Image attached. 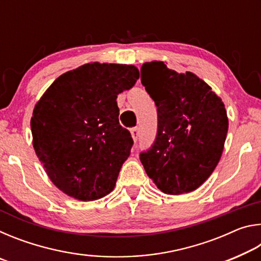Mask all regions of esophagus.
Listing matches in <instances>:
<instances>
[{"instance_id": "34e87169", "label": "esophagus", "mask_w": 261, "mask_h": 261, "mask_svg": "<svg viewBox=\"0 0 261 261\" xmlns=\"http://www.w3.org/2000/svg\"><path fill=\"white\" fill-rule=\"evenodd\" d=\"M130 131H131L132 138H134L135 141H137V139H138V137H139V129L137 126H135V127H131Z\"/></svg>"}]
</instances>
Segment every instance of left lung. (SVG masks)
<instances>
[{
	"instance_id": "obj_1",
	"label": "left lung",
	"mask_w": 261,
	"mask_h": 261,
	"mask_svg": "<svg viewBox=\"0 0 261 261\" xmlns=\"http://www.w3.org/2000/svg\"><path fill=\"white\" fill-rule=\"evenodd\" d=\"M140 73L158 107L155 140L139 154L145 171L162 192L193 191L222 155L228 132L224 105L192 72L177 73L163 62H149Z\"/></svg>"
}]
</instances>
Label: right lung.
<instances>
[{
    "label": "right lung",
    "instance_id": "add662e5",
    "mask_svg": "<svg viewBox=\"0 0 261 261\" xmlns=\"http://www.w3.org/2000/svg\"><path fill=\"white\" fill-rule=\"evenodd\" d=\"M138 78L134 65L88 63L60 76L35 105L34 151L68 196L91 201L113 191L134 145L116 99Z\"/></svg>",
    "mask_w": 261,
    "mask_h": 261
}]
</instances>
